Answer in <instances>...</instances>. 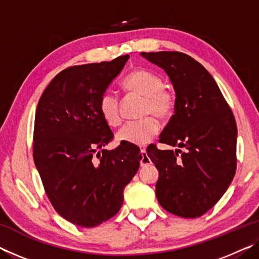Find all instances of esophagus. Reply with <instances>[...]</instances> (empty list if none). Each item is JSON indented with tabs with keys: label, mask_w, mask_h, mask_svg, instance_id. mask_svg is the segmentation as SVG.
Segmentation results:
<instances>
[{
	"label": "esophagus",
	"mask_w": 259,
	"mask_h": 259,
	"mask_svg": "<svg viewBox=\"0 0 259 259\" xmlns=\"http://www.w3.org/2000/svg\"><path fill=\"white\" fill-rule=\"evenodd\" d=\"M150 163H151V159L147 156L146 151L144 150V148H142V150H140V165H146Z\"/></svg>",
	"instance_id": "esophagus-1"
}]
</instances>
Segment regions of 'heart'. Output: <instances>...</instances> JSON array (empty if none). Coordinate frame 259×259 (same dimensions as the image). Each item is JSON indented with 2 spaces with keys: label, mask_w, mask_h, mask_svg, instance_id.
Instances as JSON below:
<instances>
[{
  "label": "heart",
  "mask_w": 259,
  "mask_h": 259,
  "mask_svg": "<svg viewBox=\"0 0 259 259\" xmlns=\"http://www.w3.org/2000/svg\"><path fill=\"white\" fill-rule=\"evenodd\" d=\"M122 85L129 94L144 97L137 121H130L117 131L119 142L145 145L155 137L160 130L161 120H168L174 115L177 106V98L174 91L164 87V81L159 74L145 68H138L126 75ZM99 112L108 125L116 126L121 123L119 97L111 91L102 95L98 104Z\"/></svg>",
  "instance_id": "b5f03b06"
}]
</instances>
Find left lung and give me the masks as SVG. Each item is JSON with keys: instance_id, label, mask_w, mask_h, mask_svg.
<instances>
[{"instance_id": "obj_1", "label": "left lung", "mask_w": 259, "mask_h": 259, "mask_svg": "<svg viewBox=\"0 0 259 259\" xmlns=\"http://www.w3.org/2000/svg\"><path fill=\"white\" fill-rule=\"evenodd\" d=\"M142 56L164 69L177 98L176 111L159 142L179 148L175 152L155 145L147 148L159 170L157 201L179 217H201L218 202L234 178L238 129L233 112L213 77L192 57L178 51L142 52Z\"/></svg>"}]
</instances>
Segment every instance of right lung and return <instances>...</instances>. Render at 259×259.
<instances>
[{"label":"right lung","mask_w":259,"mask_h":259,"mask_svg":"<svg viewBox=\"0 0 259 259\" xmlns=\"http://www.w3.org/2000/svg\"><path fill=\"white\" fill-rule=\"evenodd\" d=\"M129 55L112 61L71 66L52 78L38 100L33 157L52 207L81 227H95L116 214L123 190L137 172L140 150L105 146L114 135L98 104Z\"/></svg>","instance_id":"right-lung-1"}]
</instances>
